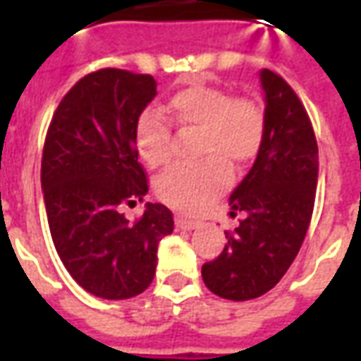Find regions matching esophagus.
Masks as SVG:
<instances>
[{
    "label": "esophagus",
    "mask_w": 361,
    "mask_h": 361,
    "mask_svg": "<svg viewBox=\"0 0 361 361\" xmlns=\"http://www.w3.org/2000/svg\"><path fill=\"white\" fill-rule=\"evenodd\" d=\"M176 226L181 228V230H195V228H199V222L183 219V216H176Z\"/></svg>",
    "instance_id": "34e87169"
}]
</instances>
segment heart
I'll use <instances>...</instances> for the list:
<instances>
[{
  "mask_svg": "<svg viewBox=\"0 0 361 361\" xmlns=\"http://www.w3.org/2000/svg\"><path fill=\"white\" fill-rule=\"evenodd\" d=\"M166 120L154 110L142 111L135 123V149L149 168H162L173 154L172 126L199 129L197 150L203 160L180 164L157 181L158 197L178 211L195 214L226 191L232 181L230 164L255 160L267 137V111L255 96L212 85L178 90L166 104Z\"/></svg>",
  "mask_w": 361,
  "mask_h": 361,
  "instance_id": "b5f03b06",
  "label": "heart"
}]
</instances>
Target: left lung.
<instances>
[{"label": "left lung", "instance_id": "obj_1", "mask_svg": "<svg viewBox=\"0 0 361 361\" xmlns=\"http://www.w3.org/2000/svg\"><path fill=\"white\" fill-rule=\"evenodd\" d=\"M261 85L265 142L230 195V214L245 212V219L226 232L219 257L201 269L212 294L234 302L267 294L286 274L307 234L317 189L319 149L302 100L271 69L261 71Z\"/></svg>", "mask_w": 361, "mask_h": 361}]
</instances>
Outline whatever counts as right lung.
I'll return each mask as SVG.
<instances>
[{
	"mask_svg": "<svg viewBox=\"0 0 361 361\" xmlns=\"http://www.w3.org/2000/svg\"><path fill=\"white\" fill-rule=\"evenodd\" d=\"M154 96L152 75L92 71L61 98L44 141L40 178L56 251L75 282L104 300L145 292L158 242L173 230L164 204L147 203L135 222L119 211L149 191L135 123Z\"/></svg>",
	"mask_w": 361,
	"mask_h": 361,
	"instance_id": "1",
	"label": "right lung"
}]
</instances>
